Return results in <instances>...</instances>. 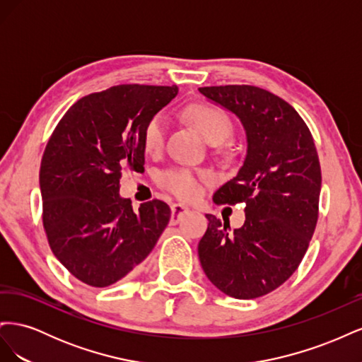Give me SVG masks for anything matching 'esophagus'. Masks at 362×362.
Segmentation results:
<instances>
[{
	"instance_id": "34e87169",
	"label": "esophagus",
	"mask_w": 362,
	"mask_h": 362,
	"mask_svg": "<svg viewBox=\"0 0 362 362\" xmlns=\"http://www.w3.org/2000/svg\"><path fill=\"white\" fill-rule=\"evenodd\" d=\"M172 214H170V223L172 225H177L181 218L184 217L185 213H189V206H185L182 204H173L172 205Z\"/></svg>"
}]
</instances>
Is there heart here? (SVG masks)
<instances>
[{"label":"heart","mask_w":362,"mask_h":362,"mask_svg":"<svg viewBox=\"0 0 362 362\" xmlns=\"http://www.w3.org/2000/svg\"><path fill=\"white\" fill-rule=\"evenodd\" d=\"M187 117L199 133L210 144H222L233 129L231 120L217 107L208 104H194L187 108ZM166 137V117L163 113L152 116L141 134V145L146 154H157L164 145ZM210 180L208 173H194L190 169H169L160 175V184L180 199L190 201L198 198L202 192V184Z\"/></svg>","instance_id":"heart-1"}]
</instances>
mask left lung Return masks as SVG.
I'll use <instances>...</instances> for the list:
<instances>
[{
    "label": "left lung",
    "instance_id": "8db88e82",
    "mask_svg": "<svg viewBox=\"0 0 362 362\" xmlns=\"http://www.w3.org/2000/svg\"><path fill=\"white\" fill-rule=\"evenodd\" d=\"M199 92L238 117L247 141L243 166L213 196L216 204L245 202L246 221L229 234L228 222L205 214L199 261L218 290L255 299L282 286L308 249L319 217V156L308 127L282 98L245 84Z\"/></svg>",
    "mask_w": 362,
    "mask_h": 362
}]
</instances>
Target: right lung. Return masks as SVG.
<instances>
[{"label":"right lung","mask_w":362,"mask_h":362,"mask_svg":"<svg viewBox=\"0 0 362 362\" xmlns=\"http://www.w3.org/2000/svg\"><path fill=\"white\" fill-rule=\"evenodd\" d=\"M177 93V86L140 84L90 93L48 140L39 173L43 228L52 254L87 286L127 276L169 223L168 204L154 199L134 211L119 194V180L122 169H144V128Z\"/></svg>","instance_id":"obj_1"}]
</instances>
